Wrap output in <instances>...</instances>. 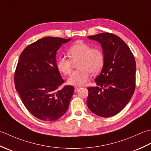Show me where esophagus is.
Masks as SVG:
<instances>
[{
  "mask_svg": "<svg viewBox=\"0 0 151 151\" xmlns=\"http://www.w3.org/2000/svg\"><path fill=\"white\" fill-rule=\"evenodd\" d=\"M80 88V87L79 86H75V91H78V89Z\"/></svg>",
  "mask_w": 151,
  "mask_h": 151,
  "instance_id": "34e87169",
  "label": "esophagus"
}]
</instances>
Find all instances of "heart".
Listing matches in <instances>:
<instances>
[{
  "mask_svg": "<svg viewBox=\"0 0 151 151\" xmlns=\"http://www.w3.org/2000/svg\"><path fill=\"white\" fill-rule=\"evenodd\" d=\"M70 59L60 57L57 62V68L60 72L68 75L72 70L73 63H77L79 69L70 75L67 83L70 85L81 86L88 81L90 76L96 75L102 70L104 64V55L99 48H91L83 41H77L68 50Z\"/></svg>",
  "mask_w": 151,
  "mask_h": 151,
  "instance_id": "b5f03b06",
  "label": "heart"
}]
</instances>
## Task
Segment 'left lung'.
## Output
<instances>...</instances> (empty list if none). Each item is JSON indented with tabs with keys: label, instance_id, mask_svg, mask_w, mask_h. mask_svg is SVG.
I'll return each instance as SVG.
<instances>
[{
	"label": "left lung",
	"instance_id": "obj_1",
	"mask_svg": "<svg viewBox=\"0 0 151 151\" xmlns=\"http://www.w3.org/2000/svg\"><path fill=\"white\" fill-rule=\"evenodd\" d=\"M101 43L104 55L102 71L88 88L87 105L93 113L109 117L129 103L136 87V61L132 52L119 37L108 32L88 36Z\"/></svg>",
	"mask_w": 151,
	"mask_h": 151
}]
</instances>
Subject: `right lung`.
<instances>
[{
	"label": "right lung",
	"mask_w": 151,
	"mask_h": 151,
	"mask_svg": "<svg viewBox=\"0 0 151 151\" xmlns=\"http://www.w3.org/2000/svg\"><path fill=\"white\" fill-rule=\"evenodd\" d=\"M70 39L45 37L27 46L16 67L14 82L22 103L34 116L54 121L67 111L74 93L64 82L56 65V52Z\"/></svg>",
	"instance_id": "1"
}]
</instances>
